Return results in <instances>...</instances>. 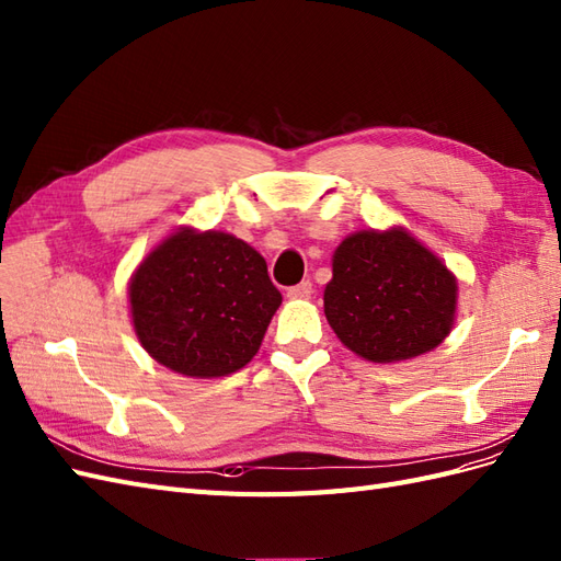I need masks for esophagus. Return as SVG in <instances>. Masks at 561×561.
Listing matches in <instances>:
<instances>
[{
  "mask_svg": "<svg viewBox=\"0 0 561 561\" xmlns=\"http://www.w3.org/2000/svg\"><path fill=\"white\" fill-rule=\"evenodd\" d=\"M289 298H310L312 296V284L310 282H300L296 286H291L289 291H286Z\"/></svg>",
  "mask_w": 561,
  "mask_h": 561,
  "instance_id": "1",
  "label": "esophagus"
}]
</instances>
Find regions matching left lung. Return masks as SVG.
I'll return each mask as SVG.
<instances>
[{
	"label": "left lung",
	"instance_id": "obj_1",
	"mask_svg": "<svg viewBox=\"0 0 561 561\" xmlns=\"http://www.w3.org/2000/svg\"><path fill=\"white\" fill-rule=\"evenodd\" d=\"M331 265L324 314L341 343L366 362L419 357L451 333L454 272L404 228L345 237Z\"/></svg>",
	"mask_w": 561,
	"mask_h": 561
}]
</instances>
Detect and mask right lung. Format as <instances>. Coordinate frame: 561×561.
I'll use <instances>...</instances> for the list:
<instances>
[{
  "label": "right lung",
  "instance_id": "1",
  "mask_svg": "<svg viewBox=\"0 0 561 561\" xmlns=\"http://www.w3.org/2000/svg\"><path fill=\"white\" fill-rule=\"evenodd\" d=\"M129 302L154 362L190 378H220L253 359L282 294L242 239L179 228L136 267Z\"/></svg>",
  "mask_w": 561,
  "mask_h": 561
}]
</instances>
